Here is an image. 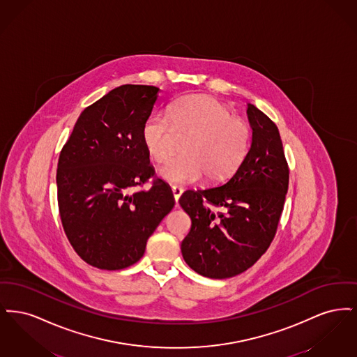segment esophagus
I'll use <instances>...</instances> for the list:
<instances>
[{"instance_id": "34e87169", "label": "esophagus", "mask_w": 357, "mask_h": 357, "mask_svg": "<svg viewBox=\"0 0 357 357\" xmlns=\"http://www.w3.org/2000/svg\"><path fill=\"white\" fill-rule=\"evenodd\" d=\"M171 191H172L175 204H178V201H179V198H181V195H182V192H183V188L179 186H172L171 187Z\"/></svg>"}]
</instances>
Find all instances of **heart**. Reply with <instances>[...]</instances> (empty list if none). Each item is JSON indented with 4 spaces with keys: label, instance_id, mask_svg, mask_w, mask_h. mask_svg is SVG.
<instances>
[{
    "label": "heart",
    "instance_id": "1",
    "mask_svg": "<svg viewBox=\"0 0 357 357\" xmlns=\"http://www.w3.org/2000/svg\"><path fill=\"white\" fill-rule=\"evenodd\" d=\"M175 132L190 135L183 156L167 162L160 176L174 185L204 181L210 185L223 182L243 163L250 149L249 124L234 116L221 100L206 95H190L170 107V119L163 114L149 115L142 126V142L150 158L162 163L175 149Z\"/></svg>",
    "mask_w": 357,
    "mask_h": 357
}]
</instances>
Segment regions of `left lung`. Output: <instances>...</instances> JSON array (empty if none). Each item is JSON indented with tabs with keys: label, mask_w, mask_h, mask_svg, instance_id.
Segmentation results:
<instances>
[{
	"label": "left lung",
	"mask_w": 357,
	"mask_h": 357,
	"mask_svg": "<svg viewBox=\"0 0 357 357\" xmlns=\"http://www.w3.org/2000/svg\"><path fill=\"white\" fill-rule=\"evenodd\" d=\"M252 146L237 172L220 187L187 190L179 198L191 220L181 250L187 265L208 278L248 271L272 243L284 210L289 167L277 126L248 105Z\"/></svg>",
	"instance_id": "left-lung-1"
}]
</instances>
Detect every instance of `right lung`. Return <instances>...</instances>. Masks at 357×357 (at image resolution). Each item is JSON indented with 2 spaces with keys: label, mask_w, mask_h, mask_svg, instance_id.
Wrapping results in <instances>:
<instances>
[{
  "label": "right lung",
  "mask_w": 357,
  "mask_h": 357,
  "mask_svg": "<svg viewBox=\"0 0 357 357\" xmlns=\"http://www.w3.org/2000/svg\"><path fill=\"white\" fill-rule=\"evenodd\" d=\"M158 93L153 85L109 91L82 112L59 156L57 202L66 236L98 269L119 271L137 262L175 204L142 142V126ZM150 178L149 190L138 188Z\"/></svg>",
  "instance_id": "obj_1"
}]
</instances>
